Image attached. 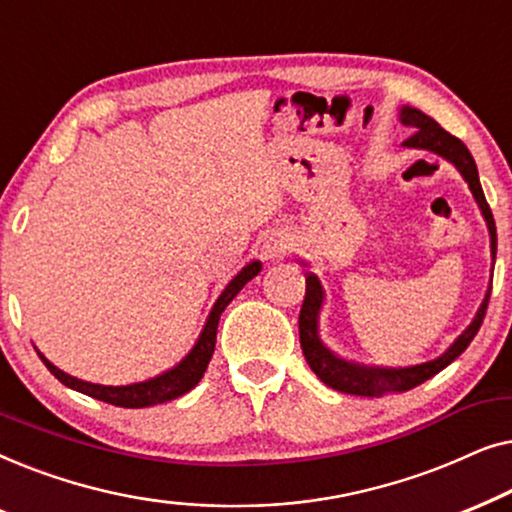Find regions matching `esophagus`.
Here are the masks:
<instances>
[{
  "label": "esophagus",
  "instance_id": "esophagus-1",
  "mask_svg": "<svg viewBox=\"0 0 512 512\" xmlns=\"http://www.w3.org/2000/svg\"><path fill=\"white\" fill-rule=\"evenodd\" d=\"M293 249V237L286 233V230H277V233H272L268 240L263 244V256L268 258V261H279V258L289 256Z\"/></svg>",
  "mask_w": 512,
  "mask_h": 512
}]
</instances>
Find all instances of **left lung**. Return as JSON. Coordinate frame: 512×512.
Wrapping results in <instances>:
<instances>
[{
    "label": "left lung",
    "mask_w": 512,
    "mask_h": 512,
    "mask_svg": "<svg viewBox=\"0 0 512 512\" xmlns=\"http://www.w3.org/2000/svg\"><path fill=\"white\" fill-rule=\"evenodd\" d=\"M398 118H401L403 125H412V128H415V132L405 139L403 146H408V149H424V151L436 153V156L445 158L447 163L457 167L461 177H464L468 188H471L475 202H478L482 219L487 223L489 249H492V265H494L496 261L494 216L485 200V193H482L478 167H475L471 151L466 149V144L461 142V139L440 128V125L433 121L431 116H426L424 111H419L415 107H405L403 104V107L398 109ZM303 265L307 268V263ZM305 284H307L305 300H303V307H300V317H298L300 347H303L305 361L310 363L314 375H317L326 387L342 391V394H352V396H382V394H389V391H408L412 387H417V384L431 380L433 375H438L440 370L450 366V363L457 359L468 345H471L475 333L480 331L482 319H485L489 293H492V279H489V289L485 293V298H482L473 321L466 326V331L438 356V359L417 363V366H408V368H384V366H363V363L347 361L324 345V340H321L319 335V314L326 298L324 286H321L319 277L314 275V272H305Z\"/></svg>",
    "instance_id": "1"
}]
</instances>
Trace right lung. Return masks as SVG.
<instances>
[{"label":"right lung","instance_id":"add662e5","mask_svg":"<svg viewBox=\"0 0 512 512\" xmlns=\"http://www.w3.org/2000/svg\"><path fill=\"white\" fill-rule=\"evenodd\" d=\"M258 272H261V261H251L244 265V268L237 272L233 279H230L226 289L221 291V296L216 298L212 312H209L205 326H202L200 338L193 345L191 352H188L174 368L165 370V373H160L156 377H149V380H144V382L121 384V387H107V384L83 382V380H79V377L67 375L65 370L53 366V363L48 361L46 356L39 352V349H37V354H39V359L44 361V366L51 370V373L58 377L65 387L81 391V394H86V396H93V398H97V401L118 405V408H149V405L167 403V401H172V398L188 394V391H191L195 384L202 380V375H205V370L214 354L216 328H219L221 312L226 310L230 300H233L237 293L244 289V284L251 282Z\"/></svg>","mask_w":512,"mask_h":512}]
</instances>
